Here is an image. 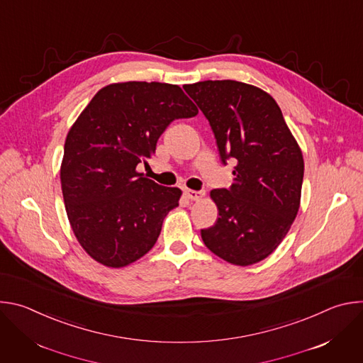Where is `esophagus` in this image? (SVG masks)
I'll return each mask as SVG.
<instances>
[{
  "mask_svg": "<svg viewBox=\"0 0 363 363\" xmlns=\"http://www.w3.org/2000/svg\"><path fill=\"white\" fill-rule=\"evenodd\" d=\"M185 196L191 201H199L203 196V192L201 191H192V189H185Z\"/></svg>",
  "mask_w": 363,
  "mask_h": 363,
  "instance_id": "34e87169",
  "label": "esophagus"
}]
</instances>
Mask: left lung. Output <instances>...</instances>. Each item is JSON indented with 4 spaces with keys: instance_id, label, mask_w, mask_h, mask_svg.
Instances as JSON below:
<instances>
[{
    "instance_id": "1",
    "label": "left lung",
    "mask_w": 363,
    "mask_h": 363,
    "mask_svg": "<svg viewBox=\"0 0 363 363\" xmlns=\"http://www.w3.org/2000/svg\"><path fill=\"white\" fill-rule=\"evenodd\" d=\"M217 139L223 164L235 160L228 189H213L217 223L201 230L223 260L251 266L264 260L289 233L300 206L304 162L276 100L235 80L185 84Z\"/></svg>"
}]
</instances>
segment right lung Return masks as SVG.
Masks as SVG:
<instances>
[{
  "label": "right lung",
  "mask_w": 363,
  "mask_h": 363,
  "mask_svg": "<svg viewBox=\"0 0 363 363\" xmlns=\"http://www.w3.org/2000/svg\"><path fill=\"white\" fill-rule=\"evenodd\" d=\"M198 109L177 84L125 82L100 89L70 128L60 168L72 230L97 263L121 269L157 242L179 188L136 171L175 119Z\"/></svg>",
  "instance_id": "add662e5"
}]
</instances>
